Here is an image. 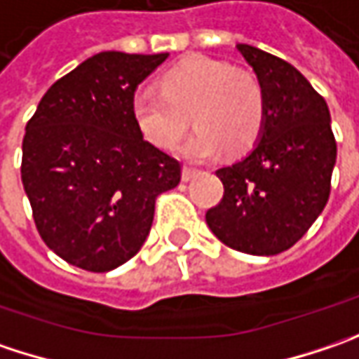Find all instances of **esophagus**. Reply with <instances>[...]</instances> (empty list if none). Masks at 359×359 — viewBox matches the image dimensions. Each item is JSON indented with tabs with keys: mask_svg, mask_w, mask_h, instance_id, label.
<instances>
[{
	"mask_svg": "<svg viewBox=\"0 0 359 359\" xmlns=\"http://www.w3.org/2000/svg\"><path fill=\"white\" fill-rule=\"evenodd\" d=\"M196 175H198V170H196V168H193V166H184V168H182V180H184V182L193 180Z\"/></svg>",
	"mask_w": 359,
	"mask_h": 359,
	"instance_id": "esophagus-1",
	"label": "esophagus"
}]
</instances>
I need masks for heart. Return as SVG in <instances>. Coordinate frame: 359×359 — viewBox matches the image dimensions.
Instances as JSON below:
<instances>
[{
    "label": "heart",
    "mask_w": 359,
    "mask_h": 359,
    "mask_svg": "<svg viewBox=\"0 0 359 359\" xmlns=\"http://www.w3.org/2000/svg\"><path fill=\"white\" fill-rule=\"evenodd\" d=\"M196 130L180 152L193 161L215 156L221 147L241 154L257 142L265 96L255 74L237 70L207 55H191L161 78V90H138L133 98V116L152 144L170 149L189 126Z\"/></svg>",
    "instance_id": "obj_1"
}]
</instances>
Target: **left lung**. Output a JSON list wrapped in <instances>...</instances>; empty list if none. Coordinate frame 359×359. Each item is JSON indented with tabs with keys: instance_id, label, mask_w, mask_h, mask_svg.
<instances>
[{
	"instance_id": "obj_1",
	"label": "left lung",
	"mask_w": 359,
	"mask_h": 359,
	"mask_svg": "<svg viewBox=\"0 0 359 359\" xmlns=\"http://www.w3.org/2000/svg\"><path fill=\"white\" fill-rule=\"evenodd\" d=\"M237 50L263 86L265 118L253 150L217 170L225 193L205 219L226 247L277 255L321 215L337 147L327 104L302 72L253 46L237 43Z\"/></svg>"
}]
</instances>
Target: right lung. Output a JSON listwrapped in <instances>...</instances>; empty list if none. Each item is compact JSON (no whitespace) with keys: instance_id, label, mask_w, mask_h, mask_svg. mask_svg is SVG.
I'll return each instance as SVG.
<instances>
[{"instance_id":"right-lung-1","label":"right lung","mask_w":359,"mask_h":359,"mask_svg":"<svg viewBox=\"0 0 359 359\" xmlns=\"http://www.w3.org/2000/svg\"><path fill=\"white\" fill-rule=\"evenodd\" d=\"M168 54L100 52L60 78L25 126L22 182L39 237L80 269L104 273L147 241L156 196L180 182V163L133 116L138 84Z\"/></svg>"}]
</instances>
